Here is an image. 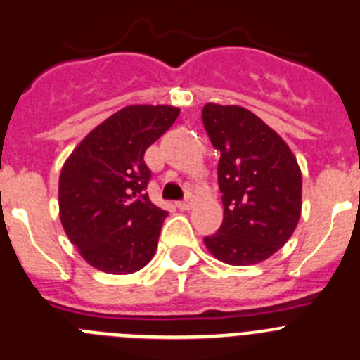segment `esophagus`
I'll use <instances>...</instances> for the list:
<instances>
[{"mask_svg": "<svg viewBox=\"0 0 360 360\" xmlns=\"http://www.w3.org/2000/svg\"><path fill=\"white\" fill-rule=\"evenodd\" d=\"M177 207H179L181 211H188L191 207V200L190 199H186V200H179V202L176 204Z\"/></svg>", "mask_w": 360, "mask_h": 360, "instance_id": "obj_1", "label": "esophagus"}]
</instances>
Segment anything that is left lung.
Segmentation results:
<instances>
[{
    "label": "left lung",
    "instance_id": "obj_1",
    "mask_svg": "<svg viewBox=\"0 0 360 360\" xmlns=\"http://www.w3.org/2000/svg\"><path fill=\"white\" fill-rule=\"evenodd\" d=\"M202 122L220 150L218 186L224 202L220 229L204 243L221 263H261L286 245L300 220L297 158L268 124L236 104L207 103Z\"/></svg>",
    "mask_w": 360,
    "mask_h": 360
}]
</instances>
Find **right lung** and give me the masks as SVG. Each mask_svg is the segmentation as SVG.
I'll list each match as a JSON object with an SVG mask.
<instances>
[{
  "label": "right lung",
  "instance_id": "right-lung-1",
  "mask_svg": "<svg viewBox=\"0 0 360 360\" xmlns=\"http://www.w3.org/2000/svg\"><path fill=\"white\" fill-rule=\"evenodd\" d=\"M167 104H131L74 147L58 181L60 221L79 256L112 275L153 259L167 211L154 206L143 154L179 117Z\"/></svg>",
  "mask_w": 360,
  "mask_h": 360
}]
</instances>
